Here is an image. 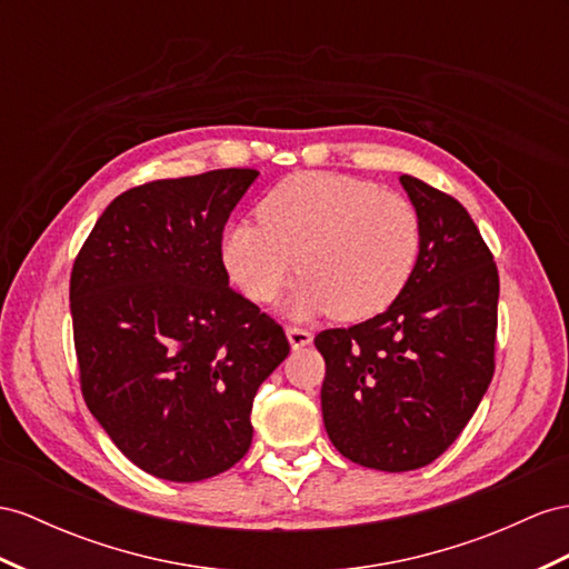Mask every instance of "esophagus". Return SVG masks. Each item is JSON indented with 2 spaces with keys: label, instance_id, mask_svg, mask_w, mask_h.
I'll return each mask as SVG.
<instances>
[{
  "label": "esophagus",
  "instance_id": "esophagus-1",
  "mask_svg": "<svg viewBox=\"0 0 569 569\" xmlns=\"http://www.w3.org/2000/svg\"><path fill=\"white\" fill-rule=\"evenodd\" d=\"M286 333H288V341L293 348H302L312 341V333L302 327H288Z\"/></svg>",
  "mask_w": 569,
  "mask_h": 569
}]
</instances>
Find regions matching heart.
Here are the masks:
<instances>
[{
  "label": "heart",
  "mask_w": 569,
  "mask_h": 569,
  "mask_svg": "<svg viewBox=\"0 0 569 569\" xmlns=\"http://www.w3.org/2000/svg\"><path fill=\"white\" fill-rule=\"evenodd\" d=\"M411 201L341 172H298L257 203V223H232L221 240L228 279L271 305L300 269L296 315L333 312L360 322L385 312L409 286L420 257Z\"/></svg>",
  "instance_id": "heart-1"
}]
</instances>
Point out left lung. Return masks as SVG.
<instances>
[{
    "instance_id": "obj_1",
    "label": "left lung",
    "mask_w": 569,
    "mask_h": 569,
    "mask_svg": "<svg viewBox=\"0 0 569 569\" xmlns=\"http://www.w3.org/2000/svg\"><path fill=\"white\" fill-rule=\"evenodd\" d=\"M420 218V257L389 310L315 337L322 416L346 459L377 471L428 466L457 440L495 372L500 276L461 203L401 174Z\"/></svg>"
}]
</instances>
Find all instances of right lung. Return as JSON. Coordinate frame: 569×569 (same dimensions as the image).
Returning <instances> with one entry per match:
<instances>
[{
	"label": "right lung",
	"mask_w": 569,
	"mask_h": 569,
	"mask_svg": "<svg viewBox=\"0 0 569 569\" xmlns=\"http://www.w3.org/2000/svg\"><path fill=\"white\" fill-rule=\"evenodd\" d=\"M252 168L127 189L71 267L81 395L122 455L174 483L228 471L252 445L283 327L228 286L221 240Z\"/></svg>",
	"instance_id": "1"
}]
</instances>
